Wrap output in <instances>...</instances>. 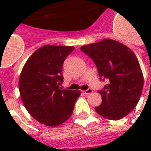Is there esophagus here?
Masks as SVG:
<instances>
[{"label": "esophagus", "mask_w": 151, "mask_h": 151, "mask_svg": "<svg viewBox=\"0 0 151 151\" xmlns=\"http://www.w3.org/2000/svg\"><path fill=\"white\" fill-rule=\"evenodd\" d=\"M92 92H93V90L91 89V88H88V89H87L86 91H84V93L86 95H89V94H92Z\"/></svg>", "instance_id": "esophagus-1"}]
</instances>
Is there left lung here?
Here are the masks:
<instances>
[{
    "mask_svg": "<svg viewBox=\"0 0 151 151\" xmlns=\"http://www.w3.org/2000/svg\"><path fill=\"white\" fill-rule=\"evenodd\" d=\"M81 50L93 60L100 79L107 83L98 91L102 103L95 107L96 111L110 120L125 117L136 106L143 87V73L135 53L111 39L86 45Z\"/></svg>",
    "mask_w": 151,
    "mask_h": 151,
    "instance_id": "obj_1",
    "label": "left lung"
}]
</instances>
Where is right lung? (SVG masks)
Masks as SVG:
<instances>
[{
    "label": "right lung",
    "instance_id": "right-lung-1",
    "mask_svg": "<svg viewBox=\"0 0 151 151\" xmlns=\"http://www.w3.org/2000/svg\"><path fill=\"white\" fill-rule=\"evenodd\" d=\"M73 46L45 45L26 62L19 89L23 105L32 117L46 126H58L69 119L80 91L63 89V65Z\"/></svg>",
    "mask_w": 151,
    "mask_h": 151
}]
</instances>
